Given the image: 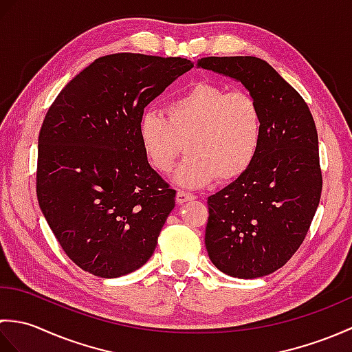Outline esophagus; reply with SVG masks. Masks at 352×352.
I'll use <instances>...</instances> for the list:
<instances>
[{"mask_svg": "<svg viewBox=\"0 0 352 352\" xmlns=\"http://www.w3.org/2000/svg\"><path fill=\"white\" fill-rule=\"evenodd\" d=\"M192 199H195V195H193V193L184 192V190L177 192V203L178 204H184V203H188V201H192Z\"/></svg>", "mask_w": 352, "mask_h": 352, "instance_id": "obj_1", "label": "esophagus"}]
</instances>
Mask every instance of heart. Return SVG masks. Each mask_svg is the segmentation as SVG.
<instances>
[{
	"label": "heart",
	"mask_w": 352,
	"mask_h": 352,
	"mask_svg": "<svg viewBox=\"0 0 352 352\" xmlns=\"http://www.w3.org/2000/svg\"><path fill=\"white\" fill-rule=\"evenodd\" d=\"M164 116L145 111L140 116V146L155 170L169 174L186 145L189 155L175 177L183 186L198 188L214 178L233 182L256 160L265 121L248 92L198 81L166 102Z\"/></svg>",
	"instance_id": "heart-1"
}]
</instances>
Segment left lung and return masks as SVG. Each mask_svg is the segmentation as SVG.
<instances>
[{
	"label": "left lung",
	"instance_id": "obj_1",
	"mask_svg": "<svg viewBox=\"0 0 352 352\" xmlns=\"http://www.w3.org/2000/svg\"><path fill=\"white\" fill-rule=\"evenodd\" d=\"M199 68L248 89L263 111V138L248 170L208 197L206 248L236 278L275 272L304 242L322 192L315 121L302 96L258 57H204Z\"/></svg>",
	"mask_w": 352,
	"mask_h": 352
}]
</instances>
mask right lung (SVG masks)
<instances>
[{
	"instance_id": "add662e5",
	"label": "right lung",
	"mask_w": 352,
	"mask_h": 352,
	"mask_svg": "<svg viewBox=\"0 0 352 352\" xmlns=\"http://www.w3.org/2000/svg\"><path fill=\"white\" fill-rule=\"evenodd\" d=\"M193 66L188 58L118 52L66 85L43 119L36 193L65 254L116 278L144 266L175 207L139 140L144 110Z\"/></svg>"
}]
</instances>
